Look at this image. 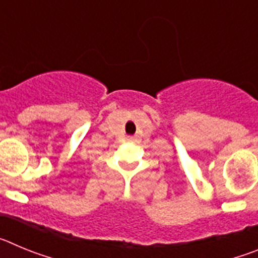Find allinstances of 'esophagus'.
I'll return each mask as SVG.
<instances>
[{
    "label": "esophagus",
    "mask_w": 258,
    "mask_h": 258,
    "mask_svg": "<svg viewBox=\"0 0 258 258\" xmlns=\"http://www.w3.org/2000/svg\"><path fill=\"white\" fill-rule=\"evenodd\" d=\"M127 141H133V137H127Z\"/></svg>",
    "instance_id": "esophagus-1"
}]
</instances>
